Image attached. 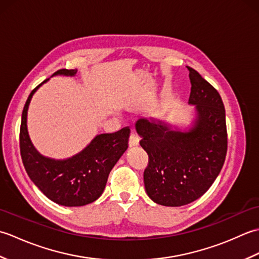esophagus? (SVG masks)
<instances>
[{
  "mask_svg": "<svg viewBox=\"0 0 259 259\" xmlns=\"http://www.w3.org/2000/svg\"><path fill=\"white\" fill-rule=\"evenodd\" d=\"M139 146V138L137 137V135L131 134L130 138H129V147L130 148H135Z\"/></svg>",
  "mask_w": 259,
  "mask_h": 259,
  "instance_id": "obj_1",
  "label": "esophagus"
}]
</instances>
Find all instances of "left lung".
<instances>
[{"mask_svg": "<svg viewBox=\"0 0 259 259\" xmlns=\"http://www.w3.org/2000/svg\"><path fill=\"white\" fill-rule=\"evenodd\" d=\"M188 126L160 119H139L137 134L149 156L144 172L147 195L158 205L180 207L200 198L223 168L227 152L226 114L221 96L192 68Z\"/></svg>", "mask_w": 259, "mask_h": 259, "instance_id": "8db88e82", "label": "left lung"}]
</instances>
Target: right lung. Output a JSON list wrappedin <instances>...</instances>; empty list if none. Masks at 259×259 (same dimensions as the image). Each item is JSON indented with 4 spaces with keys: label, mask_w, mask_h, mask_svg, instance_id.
Here are the masks:
<instances>
[{
    "label": "right lung",
    "mask_w": 259,
    "mask_h": 259,
    "mask_svg": "<svg viewBox=\"0 0 259 259\" xmlns=\"http://www.w3.org/2000/svg\"><path fill=\"white\" fill-rule=\"evenodd\" d=\"M78 70L62 69L54 75L74 76ZM33 90L22 112L20 149L24 168L38 189L49 199L65 207H80L96 201L106 188L111 169L128 148L129 128L114 134L97 135L87 147L67 159H53L41 155L33 146L27 131V110Z\"/></svg>",
    "instance_id": "obj_1"
}]
</instances>
